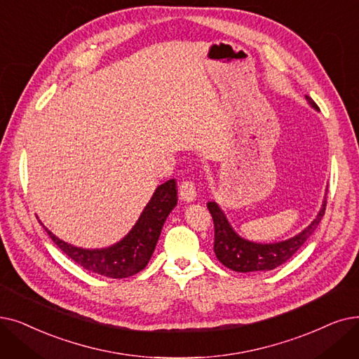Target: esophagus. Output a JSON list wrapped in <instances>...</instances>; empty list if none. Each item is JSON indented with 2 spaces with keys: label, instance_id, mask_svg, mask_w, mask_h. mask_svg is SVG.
Wrapping results in <instances>:
<instances>
[{
  "label": "esophagus",
  "instance_id": "obj_1",
  "mask_svg": "<svg viewBox=\"0 0 359 359\" xmlns=\"http://www.w3.org/2000/svg\"><path fill=\"white\" fill-rule=\"evenodd\" d=\"M179 195H180V198H182L183 201H186V202L194 201L195 196H196V189H195L194 182H191V180L182 182L180 186H179Z\"/></svg>",
  "mask_w": 359,
  "mask_h": 359
}]
</instances>
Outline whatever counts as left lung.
<instances>
[{"label": "left lung", "instance_id": "left-lung-1", "mask_svg": "<svg viewBox=\"0 0 359 359\" xmlns=\"http://www.w3.org/2000/svg\"><path fill=\"white\" fill-rule=\"evenodd\" d=\"M308 102L314 108L318 105L306 95ZM327 201H324L323 208L318 215L314 218L305 230H302L299 235L294 238L278 242V243H252L238 236L233 229L230 227L229 222L223 211L218 208L215 202H208L207 207L211 212L212 222H214V252L217 259L220 261L224 267L239 271V273H249V271H267L273 270L283 262L290 259L299 248L306 242V239L313 235V231L320 224L321 218L325 212Z\"/></svg>", "mask_w": 359, "mask_h": 359}]
</instances>
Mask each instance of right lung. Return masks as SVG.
Instances as JSON below:
<instances>
[{
  "instance_id": "1",
  "label": "right lung",
  "mask_w": 359,
  "mask_h": 359,
  "mask_svg": "<svg viewBox=\"0 0 359 359\" xmlns=\"http://www.w3.org/2000/svg\"><path fill=\"white\" fill-rule=\"evenodd\" d=\"M177 204L176 180L160 184L129 235L105 249H82L55 238L45 229L54 243L85 270L111 278H126L142 271L158 242L167 215Z\"/></svg>"
}]
</instances>
